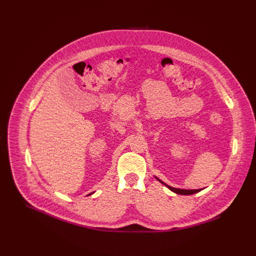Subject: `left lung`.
Masks as SVG:
<instances>
[{
	"label": "left lung",
	"mask_w": 256,
	"mask_h": 256,
	"mask_svg": "<svg viewBox=\"0 0 256 256\" xmlns=\"http://www.w3.org/2000/svg\"><path fill=\"white\" fill-rule=\"evenodd\" d=\"M160 184H163L164 186H166L168 189L170 190V191H172V192H174L176 194H180V195H193V194H195V193H198V192H200L201 190L200 189H198V190H186V189H178V188H173V186H168V184H166L165 182H163L162 180H158L156 176H154Z\"/></svg>",
	"instance_id": "1"
}]
</instances>
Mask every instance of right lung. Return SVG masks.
Segmentation results:
<instances>
[{
  "label": "right lung",
  "mask_w": 256,
  "mask_h": 256,
  "mask_svg": "<svg viewBox=\"0 0 256 256\" xmlns=\"http://www.w3.org/2000/svg\"><path fill=\"white\" fill-rule=\"evenodd\" d=\"M91 194H92V193H90V194H89V195H91Z\"/></svg>",
  "instance_id": "obj_1"
}]
</instances>
